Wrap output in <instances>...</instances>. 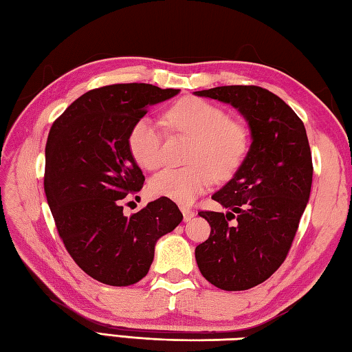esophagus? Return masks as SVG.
<instances>
[{
	"label": "esophagus",
	"instance_id": "obj_1",
	"mask_svg": "<svg viewBox=\"0 0 352 352\" xmlns=\"http://www.w3.org/2000/svg\"><path fill=\"white\" fill-rule=\"evenodd\" d=\"M181 211H182V214H184V221H185V222H188L190 219L195 216V211L191 210V208H188V207H185V205H182Z\"/></svg>",
	"mask_w": 352,
	"mask_h": 352
}]
</instances>
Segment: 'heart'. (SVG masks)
<instances>
[{"mask_svg": "<svg viewBox=\"0 0 352 352\" xmlns=\"http://www.w3.org/2000/svg\"><path fill=\"white\" fill-rule=\"evenodd\" d=\"M165 122L191 138L185 167H168L148 182L151 196L191 204L207 190L213 176L219 181L236 173L248 151V133L241 122L227 118L217 105L202 98L179 99L165 113ZM130 155L141 167L155 170L162 164V136L150 118L136 119L129 130Z\"/></svg>", "mask_w": 352, "mask_h": 352, "instance_id": "obj_1", "label": "heart"}]
</instances>
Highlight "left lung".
Returning a JSON list of instances; mask_svg holds the SVG:
<instances>
[{
	"label": "left lung",
	"mask_w": 352,
	"mask_h": 352,
	"mask_svg": "<svg viewBox=\"0 0 352 352\" xmlns=\"http://www.w3.org/2000/svg\"><path fill=\"white\" fill-rule=\"evenodd\" d=\"M196 95L233 105L253 138L233 179L211 196L228 213L199 211L211 233L196 247V262L214 287L250 289L287 258L308 204L314 168L307 130L283 99L257 85H223Z\"/></svg>",
	"instance_id": "left-lung-1"
}]
</instances>
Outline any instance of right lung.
<instances>
[{"mask_svg": "<svg viewBox=\"0 0 352 352\" xmlns=\"http://www.w3.org/2000/svg\"><path fill=\"white\" fill-rule=\"evenodd\" d=\"M177 91L142 82L104 85L72 102L49 131L45 197L67 253L98 282L127 287L141 280L157 239L182 221L165 197L131 216L122 207L145 181L129 151V130L148 105Z\"/></svg>", "mask_w": 352, "mask_h": 352, "instance_id": "right-lung-1", "label": "right lung"}]
</instances>
